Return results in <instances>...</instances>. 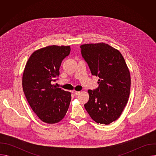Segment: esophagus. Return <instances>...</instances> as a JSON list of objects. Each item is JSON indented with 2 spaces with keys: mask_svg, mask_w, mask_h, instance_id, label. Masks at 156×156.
<instances>
[{
  "mask_svg": "<svg viewBox=\"0 0 156 156\" xmlns=\"http://www.w3.org/2000/svg\"><path fill=\"white\" fill-rule=\"evenodd\" d=\"M73 93H74V94H75V96H77V95H78V94L80 93V91H75L73 92Z\"/></svg>",
  "mask_w": 156,
  "mask_h": 156,
  "instance_id": "1",
  "label": "esophagus"
}]
</instances>
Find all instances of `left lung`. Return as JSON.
Masks as SVG:
<instances>
[{"label": "left lung", "mask_w": 156, "mask_h": 156, "mask_svg": "<svg viewBox=\"0 0 156 156\" xmlns=\"http://www.w3.org/2000/svg\"><path fill=\"white\" fill-rule=\"evenodd\" d=\"M80 48L91 74L99 78V87L87 91L90 98L84 108L96 123L108 125L119 118L127 104L129 69L122 54L107 44H86Z\"/></svg>", "instance_id": "8db88e82"}]
</instances>
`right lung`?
I'll list each match as a JSON object with an SVG mask.
<instances>
[{
    "instance_id": "right-lung-1",
    "label": "right lung",
    "mask_w": 156,
    "mask_h": 156,
    "mask_svg": "<svg viewBox=\"0 0 156 156\" xmlns=\"http://www.w3.org/2000/svg\"><path fill=\"white\" fill-rule=\"evenodd\" d=\"M70 46L55 45L34 51L30 57L23 72L22 86L33 112L46 123L59 122L69 109L72 96L52 84L59 75L62 60L70 54Z\"/></svg>"
}]
</instances>
